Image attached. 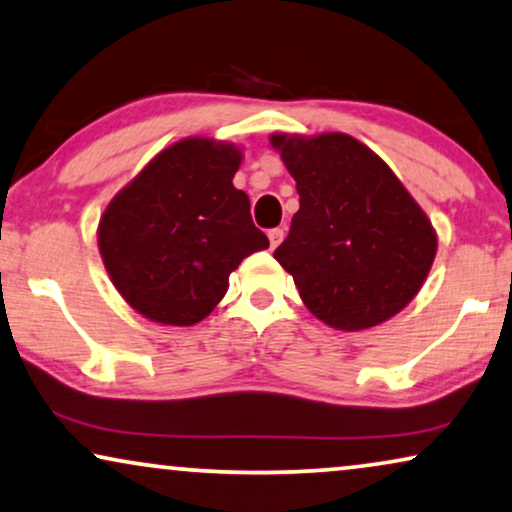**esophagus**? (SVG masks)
<instances>
[{
  "instance_id": "1",
  "label": "esophagus",
  "mask_w": 512,
  "mask_h": 512,
  "mask_svg": "<svg viewBox=\"0 0 512 512\" xmlns=\"http://www.w3.org/2000/svg\"><path fill=\"white\" fill-rule=\"evenodd\" d=\"M283 234H285V231H283L281 227L269 229V243H271V248H276V245L283 241Z\"/></svg>"
}]
</instances>
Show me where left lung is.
<instances>
[{"label": "left lung", "instance_id": "1", "mask_svg": "<svg viewBox=\"0 0 512 512\" xmlns=\"http://www.w3.org/2000/svg\"><path fill=\"white\" fill-rule=\"evenodd\" d=\"M297 182L299 210L274 250L313 316L344 332L384 323L412 302L438 238L393 170L344 133L271 135Z\"/></svg>", "mask_w": 512, "mask_h": 512}]
</instances>
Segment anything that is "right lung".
Returning a JSON list of instances; mask_svg holds the SVG:
<instances>
[{"label": "right lung", "mask_w": 512, "mask_h": 512, "mask_svg": "<svg viewBox=\"0 0 512 512\" xmlns=\"http://www.w3.org/2000/svg\"><path fill=\"white\" fill-rule=\"evenodd\" d=\"M241 152L187 138L163 149L100 217L102 262L121 297L163 325H194L220 304L229 274L269 238L231 185Z\"/></svg>", "instance_id": "add662e5"}]
</instances>
